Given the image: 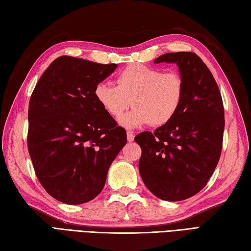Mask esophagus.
Segmentation results:
<instances>
[{"label":"esophagus","instance_id":"1","mask_svg":"<svg viewBox=\"0 0 251 251\" xmlns=\"http://www.w3.org/2000/svg\"><path fill=\"white\" fill-rule=\"evenodd\" d=\"M126 140H127V142H132L133 140H134V134H133V132H131V131L126 132Z\"/></svg>","mask_w":251,"mask_h":251}]
</instances>
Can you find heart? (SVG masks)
<instances>
[{
    "mask_svg": "<svg viewBox=\"0 0 251 251\" xmlns=\"http://www.w3.org/2000/svg\"><path fill=\"white\" fill-rule=\"evenodd\" d=\"M117 86L106 82L95 85L93 94L107 114L119 118L131 106L134 108L120 120L126 127L170 122L184 99V80L176 70L162 71L146 65H131L117 75Z\"/></svg>",
    "mask_w": 251,
    "mask_h": 251,
    "instance_id": "b5f03b06",
    "label": "heart"
}]
</instances>
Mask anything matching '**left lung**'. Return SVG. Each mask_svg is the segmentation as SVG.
Here are the masks:
<instances>
[{
  "label": "left lung",
  "mask_w": 251,
  "mask_h": 251,
  "mask_svg": "<svg viewBox=\"0 0 251 251\" xmlns=\"http://www.w3.org/2000/svg\"><path fill=\"white\" fill-rule=\"evenodd\" d=\"M154 63L176 64L184 99L170 122L142 132L139 170L146 187L162 201H180L206 186L221 156L224 107L211 71L192 52L163 54Z\"/></svg>",
  "instance_id": "1"
}]
</instances>
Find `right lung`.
Wrapping results in <instances>:
<instances>
[{
  "mask_svg": "<svg viewBox=\"0 0 251 251\" xmlns=\"http://www.w3.org/2000/svg\"><path fill=\"white\" fill-rule=\"evenodd\" d=\"M117 66L60 56L30 97L29 155L41 185L64 203H84L99 195L126 144V130L93 94Z\"/></svg>",
  "mask_w": 251,
  "mask_h": 251,
  "instance_id": "add662e5",
  "label": "right lung"
}]
</instances>
